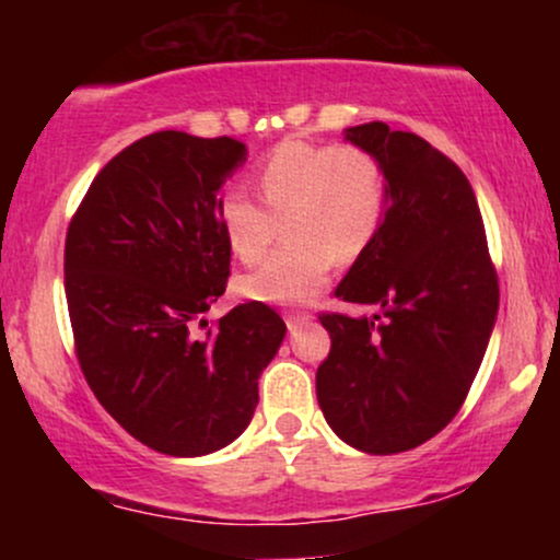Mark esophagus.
Listing matches in <instances>:
<instances>
[{"instance_id": "1", "label": "esophagus", "mask_w": 560, "mask_h": 560, "mask_svg": "<svg viewBox=\"0 0 560 560\" xmlns=\"http://www.w3.org/2000/svg\"><path fill=\"white\" fill-rule=\"evenodd\" d=\"M284 320H287L289 331H294V329H300V326L311 324L313 316L307 311H289V313H284Z\"/></svg>"}]
</instances>
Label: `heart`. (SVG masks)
I'll use <instances>...</instances> for the list:
<instances>
[{
  "instance_id": "heart-1",
  "label": "heart",
  "mask_w": 560,
  "mask_h": 560,
  "mask_svg": "<svg viewBox=\"0 0 560 560\" xmlns=\"http://www.w3.org/2000/svg\"><path fill=\"white\" fill-rule=\"evenodd\" d=\"M255 186L262 205L231 186L218 221L242 262H258L284 226V247L240 279L244 298L268 305L318 298L334 262L361 258L387 215V168L358 144L279 141L255 163Z\"/></svg>"
}]
</instances>
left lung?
Here are the masks:
<instances>
[{
  "instance_id": "obj_1",
  "label": "left lung",
  "mask_w": 560,
  "mask_h": 560,
  "mask_svg": "<svg viewBox=\"0 0 560 560\" xmlns=\"http://www.w3.org/2000/svg\"><path fill=\"white\" fill-rule=\"evenodd\" d=\"M387 168V215L334 289L371 318L320 313L331 350L316 395L347 445L405 453L464 405L498 318V271L466 173L427 139L374 120L347 128Z\"/></svg>"
}]
</instances>
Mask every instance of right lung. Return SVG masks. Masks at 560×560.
I'll use <instances>...</instances> for the list:
<instances>
[{"label":"right lung","instance_id":"1","mask_svg":"<svg viewBox=\"0 0 560 560\" xmlns=\"http://www.w3.org/2000/svg\"><path fill=\"white\" fill-rule=\"evenodd\" d=\"M242 141L158 131L118 152L89 186L66 236V298L89 387L141 445L178 458L226 447L258 405L284 320L244 302L205 329L226 292L221 186Z\"/></svg>","mask_w":560,"mask_h":560}]
</instances>
